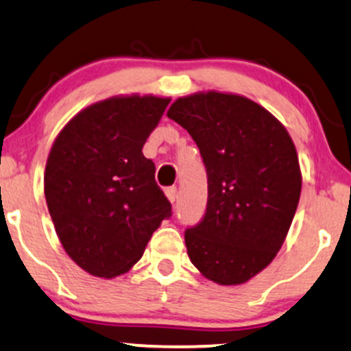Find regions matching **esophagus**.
I'll return each instance as SVG.
<instances>
[{
	"label": "esophagus",
	"instance_id": "obj_1",
	"mask_svg": "<svg viewBox=\"0 0 351 351\" xmlns=\"http://www.w3.org/2000/svg\"><path fill=\"white\" fill-rule=\"evenodd\" d=\"M166 195H167V199L172 202V204H174V202L177 200V187H174V185H172V187H167L166 189Z\"/></svg>",
	"mask_w": 351,
	"mask_h": 351
}]
</instances>
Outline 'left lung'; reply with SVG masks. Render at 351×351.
<instances>
[{
    "label": "left lung",
    "mask_w": 351,
    "mask_h": 351,
    "mask_svg": "<svg viewBox=\"0 0 351 351\" xmlns=\"http://www.w3.org/2000/svg\"><path fill=\"white\" fill-rule=\"evenodd\" d=\"M167 117L192 136L207 171V208L184 234L189 258L210 281L246 282L273 261L298 210L294 143L269 111L240 95L179 98Z\"/></svg>",
    "instance_id": "1"
}]
</instances>
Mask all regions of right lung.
Wrapping results in <instances>:
<instances>
[{"instance_id": "obj_1", "label": "right lung", "mask_w": 351, "mask_h": 351, "mask_svg": "<svg viewBox=\"0 0 351 351\" xmlns=\"http://www.w3.org/2000/svg\"><path fill=\"white\" fill-rule=\"evenodd\" d=\"M169 98L114 97L95 103L60 131L44 193L59 240L86 273L114 278L139 261L172 205L143 146Z\"/></svg>"}]
</instances>
